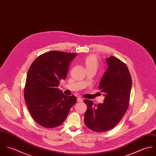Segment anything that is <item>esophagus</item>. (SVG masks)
I'll return each instance as SVG.
<instances>
[{
    "label": "esophagus",
    "mask_w": 156,
    "mask_h": 156,
    "mask_svg": "<svg viewBox=\"0 0 156 156\" xmlns=\"http://www.w3.org/2000/svg\"><path fill=\"white\" fill-rule=\"evenodd\" d=\"M77 102H82V101H83V99L81 98H80V97H78V98H77Z\"/></svg>",
    "instance_id": "1"
}]
</instances>
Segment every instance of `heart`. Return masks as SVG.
<instances>
[{"label": "heart", "mask_w": 156, "mask_h": 156, "mask_svg": "<svg viewBox=\"0 0 156 156\" xmlns=\"http://www.w3.org/2000/svg\"><path fill=\"white\" fill-rule=\"evenodd\" d=\"M84 64L87 70L94 69H97L98 66L97 56L95 55H90L84 60Z\"/></svg>", "instance_id": "heart-1"}]
</instances>
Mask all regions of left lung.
Here are the masks:
<instances>
[{"label":"left lung","mask_w":156,"mask_h":156,"mask_svg":"<svg viewBox=\"0 0 156 156\" xmlns=\"http://www.w3.org/2000/svg\"><path fill=\"white\" fill-rule=\"evenodd\" d=\"M108 69L101 78L99 89L104 93V103L94 105L85 100L87 110L84 115L85 125L95 132L112 129L121 120L130 102L132 77L126 64L115 56L106 58Z\"/></svg>","instance_id":"obj_1"}]
</instances>
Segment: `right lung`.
<instances>
[{"label": "right lung", "mask_w": 156, "mask_h": 156, "mask_svg": "<svg viewBox=\"0 0 156 156\" xmlns=\"http://www.w3.org/2000/svg\"><path fill=\"white\" fill-rule=\"evenodd\" d=\"M76 56V53L65 51L46 52L37 57L28 70L24 97L33 119L45 128L61 126L77 101L74 95L67 96L58 88Z\"/></svg>", "instance_id": "obj_1"}]
</instances>
